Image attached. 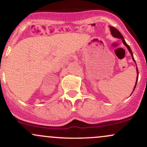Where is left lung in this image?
<instances>
[{
	"mask_svg": "<svg viewBox=\"0 0 147 147\" xmlns=\"http://www.w3.org/2000/svg\"><path fill=\"white\" fill-rule=\"evenodd\" d=\"M110 31H111L112 35H113V37H116V38H119V39H122V42H123V44H124V45L126 46V47H127V49H128V50L129 51L130 53H131V55H132V58H133V61H134V62H136V60H135L134 57H133V53H132V51H131V48H130L129 46H128V44H126V42H125V40H124V39H123V37L122 36V34L120 33L119 31L117 29V28H115L112 27V26H110ZM136 66H137V65H136ZM137 74H138V76H137V80H136V85H135L134 89H133V91H134L135 88H136V85H137V82H138V74H139V73H138V68H137Z\"/></svg>",
	"mask_w": 147,
	"mask_h": 147,
	"instance_id": "8db88e82",
	"label": "left lung"
}]
</instances>
